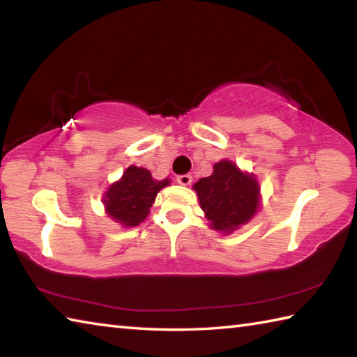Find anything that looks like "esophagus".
Masks as SVG:
<instances>
[{
    "mask_svg": "<svg viewBox=\"0 0 357 357\" xmlns=\"http://www.w3.org/2000/svg\"><path fill=\"white\" fill-rule=\"evenodd\" d=\"M176 181H178V184H181V185H190L193 178H192V174H179Z\"/></svg>",
    "mask_w": 357,
    "mask_h": 357,
    "instance_id": "obj_1",
    "label": "esophagus"
}]
</instances>
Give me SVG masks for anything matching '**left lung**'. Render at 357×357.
<instances>
[{
  "mask_svg": "<svg viewBox=\"0 0 357 357\" xmlns=\"http://www.w3.org/2000/svg\"><path fill=\"white\" fill-rule=\"evenodd\" d=\"M193 188L210 227L218 231L230 233L248 222L259 204V185L253 174L242 173L230 161L215 164L213 173Z\"/></svg>",
  "mask_w": 357,
  "mask_h": 357,
  "instance_id": "8db88e82",
  "label": "left lung"
}]
</instances>
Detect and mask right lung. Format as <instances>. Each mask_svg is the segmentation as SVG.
I'll return each instance as SVG.
<instances>
[{
	"label": "right lung",
	"mask_w": 357,
	"mask_h": 357,
	"mask_svg": "<svg viewBox=\"0 0 357 357\" xmlns=\"http://www.w3.org/2000/svg\"><path fill=\"white\" fill-rule=\"evenodd\" d=\"M170 181H155L151 173L139 167H128L118 183L109 187L104 204L107 215L126 227L139 225L147 218L158 192Z\"/></svg>",
	"instance_id": "1"
}]
</instances>
